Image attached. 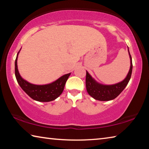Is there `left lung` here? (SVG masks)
Wrapping results in <instances>:
<instances>
[{
    "label": "left lung",
    "instance_id": "obj_1",
    "mask_svg": "<svg viewBox=\"0 0 149 149\" xmlns=\"http://www.w3.org/2000/svg\"><path fill=\"white\" fill-rule=\"evenodd\" d=\"M129 51V49H128ZM129 54L130 57V69L127 75V77L124 80L118 84L110 85H104L97 83L93 78L91 76L89 73L86 72V89L87 93L90 96L94 98L95 100H100V101H108V100H113L119 95L122 91L125 89L129 83L132 73V59L131 56L130 51Z\"/></svg>",
    "mask_w": 149,
    "mask_h": 149
}]
</instances>
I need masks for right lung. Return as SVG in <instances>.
<instances>
[{
  "label": "right lung",
  "instance_id": "add662e5",
  "mask_svg": "<svg viewBox=\"0 0 149 149\" xmlns=\"http://www.w3.org/2000/svg\"><path fill=\"white\" fill-rule=\"evenodd\" d=\"M19 52H17L16 58L15 60V75H16L17 81L22 89L31 99L37 101L50 102L58 97L63 92L65 82L68 79L70 73L60 77L59 79L50 84L38 85L30 84L20 76L18 70H17V60Z\"/></svg>",
  "mask_w": 149,
  "mask_h": 149
}]
</instances>
